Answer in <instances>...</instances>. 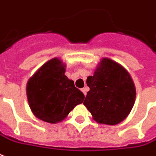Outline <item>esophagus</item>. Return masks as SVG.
I'll return each instance as SVG.
<instances>
[{
	"label": "esophagus",
	"mask_w": 156,
	"mask_h": 156,
	"mask_svg": "<svg viewBox=\"0 0 156 156\" xmlns=\"http://www.w3.org/2000/svg\"><path fill=\"white\" fill-rule=\"evenodd\" d=\"M88 90H89V88H88V87H83V88H82V91H83V94H84L85 96H86V95H87V91H88Z\"/></svg>",
	"instance_id": "obj_1"
}]
</instances>
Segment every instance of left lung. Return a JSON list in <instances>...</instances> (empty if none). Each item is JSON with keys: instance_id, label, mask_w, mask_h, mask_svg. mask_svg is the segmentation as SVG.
Listing matches in <instances>:
<instances>
[{"instance_id": "left-lung-1", "label": "left lung", "mask_w": 156, "mask_h": 156, "mask_svg": "<svg viewBox=\"0 0 156 156\" xmlns=\"http://www.w3.org/2000/svg\"><path fill=\"white\" fill-rule=\"evenodd\" d=\"M87 84L90 91L83 104L97 123L115 125L132 110L136 98L134 83L127 70L112 59H102Z\"/></svg>"}]
</instances>
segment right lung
Wrapping results in <instances>:
<instances>
[{"instance_id":"add662e5","label":"right lung","mask_w":156,"mask_h":156,"mask_svg":"<svg viewBox=\"0 0 156 156\" xmlns=\"http://www.w3.org/2000/svg\"><path fill=\"white\" fill-rule=\"evenodd\" d=\"M65 65L58 58L47 61L28 80L27 96L32 112L39 119L55 123L84 100L74 82L65 75Z\"/></svg>"}]
</instances>
